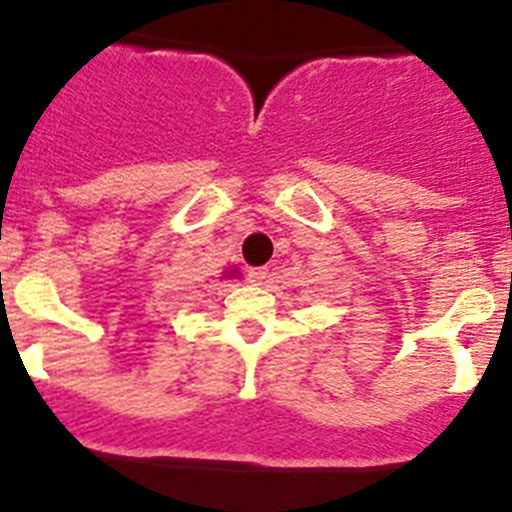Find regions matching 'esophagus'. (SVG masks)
<instances>
[{"label":"esophagus","instance_id":"34e87169","mask_svg":"<svg viewBox=\"0 0 512 512\" xmlns=\"http://www.w3.org/2000/svg\"><path fill=\"white\" fill-rule=\"evenodd\" d=\"M247 280H250L252 285H262V282L267 280V267H250V270H247Z\"/></svg>","mask_w":512,"mask_h":512}]
</instances>
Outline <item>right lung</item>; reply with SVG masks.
I'll use <instances>...</instances> for the list:
<instances>
[{"label": "right lung", "mask_w": 512, "mask_h": 512, "mask_svg": "<svg viewBox=\"0 0 512 512\" xmlns=\"http://www.w3.org/2000/svg\"><path fill=\"white\" fill-rule=\"evenodd\" d=\"M237 272V270H235ZM227 277H232V272H230V275H227Z\"/></svg>", "instance_id": "1"}]
</instances>
